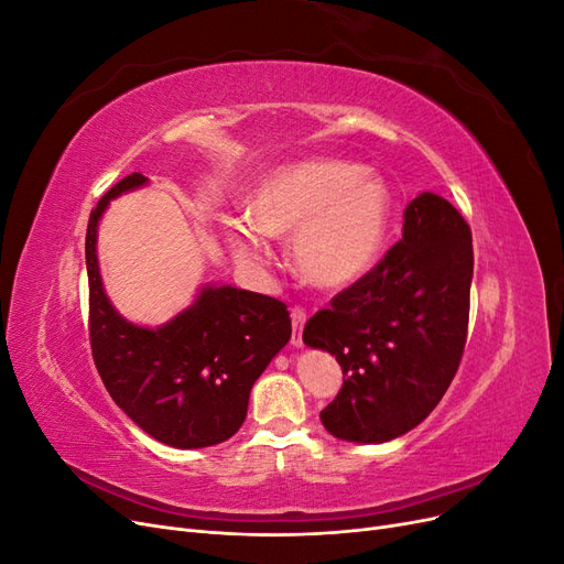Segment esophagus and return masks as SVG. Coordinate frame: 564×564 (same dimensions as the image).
<instances>
[{
    "label": "esophagus",
    "mask_w": 564,
    "mask_h": 564,
    "mask_svg": "<svg viewBox=\"0 0 564 564\" xmlns=\"http://www.w3.org/2000/svg\"><path fill=\"white\" fill-rule=\"evenodd\" d=\"M292 324H294L292 346L303 348V324H305V311L303 308H292Z\"/></svg>",
    "instance_id": "obj_1"
}]
</instances>
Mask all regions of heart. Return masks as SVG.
<instances>
[{
    "label": "heart",
    "mask_w": 564,
    "mask_h": 564,
    "mask_svg": "<svg viewBox=\"0 0 564 564\" xmlns=\"http://www.w3.org/2000/svg\"><path fill=\"white\" fill-rule=\"evenodd\" d=\"M390 191L377 174L344 160H303L272 169L247 197L249 220L228 228L237 259L265 261V235H294L299 275L340 292L369 275L390 228Z\"/></svg>",
    "instance_id": "b5f03b06"
}]
</instances>
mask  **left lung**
Here are the masks:
<instances>
[{"mask_svg": "<svg viewBox=\"0 0 564 564\" xmlns=\"http://www.w3.org/2000/svg\"><path fill=\"white\" fill-rule=\"evenodd\" d=\"M470 282L468 224L445 197L421 193L404 209L402 240L305 324L303 344L334 355L346 377L322 409L324 429L362 445L416 429L464 355Z\"/></svg>", "mask_w": 564, "mask_h": 564, "instance_id": "obj_1", "label": "left lung"}]
</instances>
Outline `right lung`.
I'll return each instance as SVG.
<instances>
[{"label": "right lung", "instance_id": "right-lung-1", "mask_svg": "<svg viewBox=\"0 0 564 564\" xmlns=\"http://www.w3.org/2000/svg\"><path fill=\"white\" fill-rule=\"evenodd\" d=\"M131 174L100 197L87 228L89 336L96 369L122 412L176 449L212 447L247 419L256 379L292 338L286 305L230 284H204L160 327L133 324L110 303L98 268V224L108 204L148 185Z\"/></svg>", "mask_w": 564, "mask_h": 564}]
</instances>
